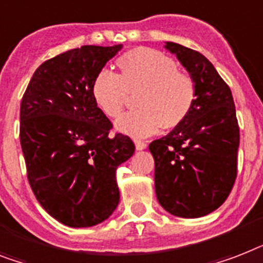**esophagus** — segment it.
I'll return each mask as SVG.
<instances>
[{
    "label": "esophagus",
    "instance_id": "obj_1",
    "mask_svg": "<svg viewBox=\"0 0 263 263\" xmlns=\"http://www.w3.org/2000/svg\"><path fill=\"white\" fill-rule=\"evenodd\" d=\"M135 146L136 150H144L147 147V143L143 142V140H139V139H135Z\"/></svg>",
    "mask_w": 263,
    "mask_h": 263
}]
</instances>
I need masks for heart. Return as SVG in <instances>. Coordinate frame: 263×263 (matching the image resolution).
<instances>
[{
  "label": "heart",
  "mask_w": 263,
  "mask_h": 263,
  "mask_svg": "<svg viewBox=\"0 0 263 263\" xmlns=\"http://www.w3.org/2000/svg\"><path fill=\"white\" fill-rule=\"evenodd\" d=\"M119 76L102 70L91 83V97L105 116L116 119L136 95V109L117 120L119 131L135 138L163 127L174 129L186 120L197 101V82L191 72L161 51L138 47L117 58Z\"/></svg>",
  "instance_id": "1"
}]
</instances>
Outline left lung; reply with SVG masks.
<instances>
[{"instance_id": "left-lung-1", "label": "left lung", "mask_w": 263, "mask_h": 263, "mask_svg": "<svg viewBox=\"0 0 263 263\" xmlns=\"http://www.w3.org/2000/svg\"><path fill=\"white\" fill-rule=\"evenodd\" d=\"M197 82V101L180 127L150 143L159 204L180 217L205 216L223 204L238 174L239 124L231 89L198 51L166 43Z\"/></svg>"}]
</instances>
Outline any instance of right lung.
<instances>
[{
	"mask_svg": "<svg viewBox=\"0 0 263 263\" xmlns=\"http://www.w3.org/2000/svg\"><path fill=\"white\" fill-rule=\"evenodd\" d=\"M82 46L37 67L20 105V143L28 182L48 215L69 227H91L116 209V168L132 157L127 135L91 97V83L120 51Z\"/></svg>",
	"mask_w": 263,
	"mask_h": 263,
	"instance_id": "add662e5",
	"label": "right lung"
}]
</instances>
